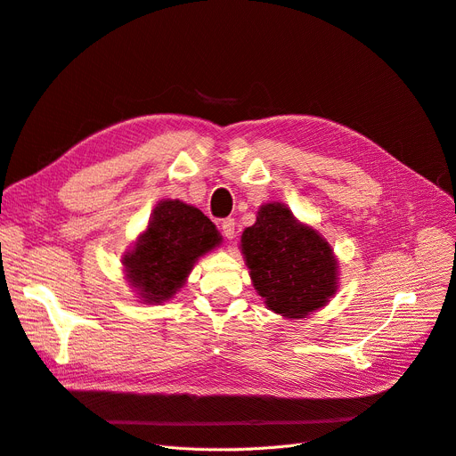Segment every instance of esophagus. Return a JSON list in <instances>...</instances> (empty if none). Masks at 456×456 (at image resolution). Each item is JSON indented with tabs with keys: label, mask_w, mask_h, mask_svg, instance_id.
Returning <instances> with one entry per match:
<instances>
[{
	"label": "esophagus",
	"mask_w": 456,
	"mask_h": 456,
	"mask_svg": "<svg viewBox=\"0 0 456 456\" xmlns=\"http://www.w3.org/2000/svg\"><path fill=\"white\" fill-rule=\"evenodd\" d=\"M221 230H223L224 238L232 240L235 235V221H233V218H224V221L221 223Z\"/></svg>",
	"instance_id": "1"
}]
</instances>
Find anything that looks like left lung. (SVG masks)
<instances>
[{
    "label": "left lung",
    "instance_id": "left-lung-1",
    "mask_svg": "<svg viewBox=\"0 0 456 456\" xmlns=\"http://www.w3.org/2000/svg\"><path fill=\"white\" fill-rule=\"evenodd\" d=\"M241 250L254 288L277 314L303 318L337 291L331 247L282 204L260 208L256 223L241 235Z\"/></svg>",
    "mask_w": 456,
    "mask_h": 456
}]
</instances>
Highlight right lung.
Returning a JSON list of instances; mask_svg holds the SVG:
<instances>
[{"mask_svg":"<svg viewBox=\"0 0 456 456\" xmlns=\"http://www.w3.org/2000/svg\"><path fill=\"white\" fill-rule=\"evenodd\" d=\"M221 243L215 224L192 206L165 200L123 264L145 303H162L183 286L194 262Z\"/></svg>","mask_w":456,"mask_h":456,"instance_id":"right-lung-1","label":"right lung"}]
</instances>
